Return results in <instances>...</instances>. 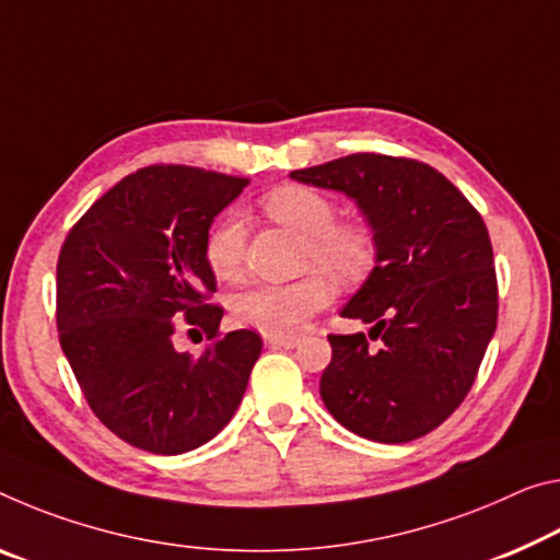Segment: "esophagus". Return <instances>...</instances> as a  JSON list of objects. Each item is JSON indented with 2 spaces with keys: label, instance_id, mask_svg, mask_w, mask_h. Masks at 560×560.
Segmentation results:
<instances>
[{
  "label": "esophagus",
  "instance_id": "obj_1",
  "mask_svg": "<svg viewBox=\"0 0 560 560\" xmlns=\"http://www.w3.org/2000/svg\"><path fill=\"white\" fill-rule=\"evenodd\" d=\"M299 336H264V343L271 349H296Z\"/></svg>",
  "mask_w": 560,
  "mask_h": 560
}]
</instances>
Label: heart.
Instances as JSON below:
<instances>
[{
	"label": "heart",
	"instance_id": "b5f03b06",
	"mask_svg": "<svg viewBox=\"0 0 560 560\" xmlns=\"http://www.w3.org/2000/svg\"><path fill=\"white\" fill-rule=\"evenodd\" d=\"M277 224L304 236V266L324 269L339 281H359L376 259V242L366 226L341 224L334 201L308 186H279L261 201ZM244 221L226 214L214 221L203 242V259L219 281H236L244 264ZM334 299V287L324 273L291 283H256L232 301L238 326L266 336H294L316 312Z\"/></svg>",
	"mask_w": 560,
	"mask_h": 560
}]
</instances>
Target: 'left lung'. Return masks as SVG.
<instances>
[{"label":"left lung","instance_id":"left-lung-1","mask_svg":"<svg viewBox=\"0 0 560 560\" xmlns=\"http://www.w3.org/2000/svg\"><path fill=\"white\" fill-rule=\"evenodd\" d=\"M289 176L353 199L376 242V266L341 308L371 331L328 336L324 406L361 439L425 436L471 392L495 331L499 291L481 214L413 159L351 154Z\"/></svg>","mask_w":560,"mask_h":560}]
</instances>
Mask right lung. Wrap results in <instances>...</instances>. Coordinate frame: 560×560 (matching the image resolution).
I'll return each instance as SVG.
<instances>
[{"label":"right lung","mask_w":560,"mask_h":560,"mask_svg":"<svg viewBox=\"0 0 560 560\" xmlns=\"http://www.w3.org/2000/svg\"><path fill=\"white\" fill-rule=\"evenodd\" d=\"M246 179L159 164L124 176L69 232L57 261L61 351L106 429L149 454L203 446L232 421L261 336L238 328L201 353L174 349V318L214 339L224 308L203 259L214 219Z\"/></svg>","instance_id":"1"}]
</instances>
